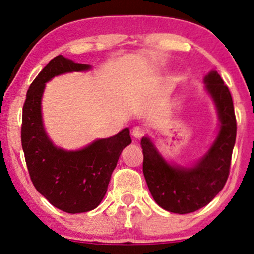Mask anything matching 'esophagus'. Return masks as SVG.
Masks as SVG:
<instances>
[{"mask_svg": "<svg viewBox=\"0 0 254 254\" xmlns=\"http://www.w3.org/2000/svg\"><path fill=\"white\" fill-rule=\"evenodd\" d=\"M131 135L135 137V138L139 139L145 135V131L142 129V127H133V129H132V132H131Z\"/></svg>", "mask_w": 254, "mask_h": 254, "instance_id": "esophagus-1", "label": "esophagus"}]
</instances>
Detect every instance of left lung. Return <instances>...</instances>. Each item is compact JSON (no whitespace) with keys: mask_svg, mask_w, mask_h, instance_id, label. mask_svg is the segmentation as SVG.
Here are the masks:
<instances>
[{"mask_svg":"<svg viewBox=\"0 0 254 254\" xmlns=\"http://www.w3.org/2000/svg\"><path fill=\"white\" fill-rule=\"evenodd\" d=\"M206 89L216 104L221 129L210 150L193 167L170 166L143 137V174L154 200L174 214L197 211L214 199L229 176L233 148L237 138V118L228 87L211 71L205 77Z\"/></svg>","mask_w":254,"mask_h":254,"instance_id":"8db88e82","label":"left lung"}]
</instances>
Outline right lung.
<instances>
[{"instance_id": "right-lung-1", "label": "right lung", "mask_w": 254, "mask_h": 254, "mask_svg": "<svg viewBox=\"0 0 254 254\" xmlns=\"http://www.w3.org/2000/svg\"><path fill=\"white\" fill-rule=\"evenodd\" d=\"M87 69V64L62 55L52 58L31 83L22 109L21 144L32 183L52 205L68 214L97 208L122 150L131 143L129 129L77 151L58 149L46 136L40 111L45 82L63 72Z\"/></svg>"}]
</instances>
